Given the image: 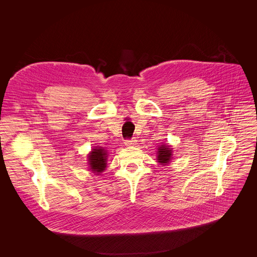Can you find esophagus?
<instances>
[{
  "label": "esophagus",
  "mask_w": 257,
  "mask_h": 257,
  "mask_svg": "<svg viewBox=\"0 0 257 257\" xmlns=\"http://www.w3.org/2000/svg\"><path fill=\"white\" fill-rule=\"evenodd\" d=\"M136 139L135 138H131V139H126L125 140V145L126 146H128V148H129V146H134V145H136Z\"/></svg>",
  "instance_id": "1"
}]
</instances>
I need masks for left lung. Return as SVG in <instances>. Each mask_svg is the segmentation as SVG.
I'll return each instance as SVG.
<instances>
[{
	"instance_id": "1",
	"label": "left lung",
	"mask_w": 257,
	"mask_h": 257,
	"mask_svg": "<svg viewBox=\"0 0 257 257\" xmlns=\"http://www.w3.org/2000/svg\"><path fill=\"white\" fill-rule=\"evenodd\" d=\"M157 154L158 163H160L163 166H166L172 160V149L168 144H162L161 146H159Z\"/></svg>"
}]
</instances>
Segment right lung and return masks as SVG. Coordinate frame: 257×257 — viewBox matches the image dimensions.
Instances as JSON below:
<instances>
[{
	"label": "right lung",
	"instance_id": "add662e5",
	"mask_svg": "<svg viewBox=\"0 0 257 257\" xmlns=\"http://www.w3.org/2000/svg\"><path fill=\"white\" fill-rule=\"evenodd\" d=\"M106 151L101 148H94L88 155V163L90 170L97 175L106 168Z\"/></svg>",
	"mask_w": 257,
	"mask_h": 257
}]
</instances>
